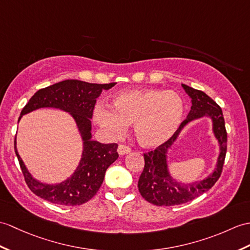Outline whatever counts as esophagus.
Listing matches in <instances>:
<instances>
[{"mask_svg":"<svg viewBox=\"0 0 250 250\" xmlns=\"http://www.w3.org/2000/svg\"><path fill=\"white\" fill-rule=\"evenodd\" d=\"M131 152V148L125 146V145H119L118 146V153L120 155H125V154H127Z\"/></svg>","mask_w":250,"mask_h":250,"instance_id":"obj_1","label":"esophagus"}]
</instances>
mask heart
<instances>
[{
    "label": "heart",
    "instance_id": "heart-1",
    "mask_svg": "<svg viewBox=\"0 0 250 250\" xmlns=\"http://www.w3.org/2000/svg\"><path fill=\"white\" fill-rule=\"evenodd\" d=\"M111 106L96 107V123L114 137L133 124L138 144L147 148L166 143L179 129L184 114L183 99L173 90L123 91L113 98Z\"/></svg>",
    "mask_w": 250,
    "mask_h": 250
}]
</instances>
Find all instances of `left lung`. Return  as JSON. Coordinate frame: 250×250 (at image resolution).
I'll list each match as a JSON object with an SVG mask.
<instances>
[{
  "label": "left lung",
  "mask_w": 250,
  "mask_h": 250,
  "mask_svg": "<svg viewBox=\"0 0 250 250\" xmlns=\"http://www.w3.org/2000/svg\"><path fill=\"white\" fill-rule=\"evenodd\" d=\"M182 87L191 99L190 111L187 119L180 125L177 132L166 143L160 145L153 151L144 153L145 166L138 180V190L143 198L154 206L170 207L187 204L210 189L216 183L223 171L226 152H227V131H226L222 108L204 91L191 88L185 84H182ZM205 115H208L212 119L214 135L220 143L221 152L217 168L210 176L202 182L189 185L175 182L167 171L166 160L167 150L185 125L190 121Z\"/></svg>",
  "instance_id": "8db88e82"
}]
</instances>
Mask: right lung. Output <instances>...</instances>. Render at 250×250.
I'll list each match as a JSON object with an SVG mask.
<instances>
[{
    "label": "right lung",
    "instance_id": "add662e5",
    "mask_svg": "<svg viewBox=\"0 0 250 250\" xmlns=\"http://www.w3.org/2000/svg\"><path fill=\"white\" fill-rule=\"evenodd\" d=\"M116 83L92 84L79 80H66L39 89L21 111V116L42 107L60 108L70 114L83 139V153L73 175L59 184H45L34 179L17 151L15 152L24 180L35 195L52 204L81 206L90 200L100 188L108 166L118 158L117 144H101L91 139V117L96 99L103 89Z\"/></svg>",
    "mask_w": 250,
    "mask_h": 250
}]
</instances>
